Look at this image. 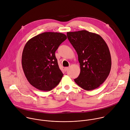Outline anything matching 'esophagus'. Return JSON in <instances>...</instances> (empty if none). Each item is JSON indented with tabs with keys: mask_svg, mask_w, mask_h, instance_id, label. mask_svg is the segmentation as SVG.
Returning a JSON list of instances; mask_svg holds the SVG:
<instances>
[{
	"mask_svg": "<svg viewBox=\"0 0 130 130\" xmlns=\"http://www.w3.org/2000/svg\"><path fill=\"white\" fill-rule=\"evenodd\" d=\"M68 69H69V68H68V67H65V68H64V70H65V71H67V70H68Z\"/></svg>",
	"mask_w": 130,
	"mask_h": 130,
	"instance_id": "1",
	"label": "esophagus"
}]
</instances>
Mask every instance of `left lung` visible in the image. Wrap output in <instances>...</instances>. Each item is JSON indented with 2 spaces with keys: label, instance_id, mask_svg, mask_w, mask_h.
Segmentation results:
<instances>
[{
  "label": "left lung",
  "instance_id": "1",
  "mask_svg": "<svg viewBox=\"0 0 130 130\" xmlns=\"http://www.w3.org/2000/svg\"><path fill=\"white\" fill-rule=\"evenodd\" d=\"M67 36L80 65V75L75 82L86 90L98 88L108 76L112 65L106 43L100 35L86 30L68 32Z\"/></svg>",
  "mask_w": 130,
  "mask_h": 130
}]
</instances>
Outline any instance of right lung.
<instances>
[{
  "mask_svg": "<svg viewBox=\"0 0 130 130\" xmlns=\"http://www.w3.org/2000/svg\"><path fill=\"white\" fill-rule=\"evenodd\" d=\"M66 39L63 33L47 32L33 37L26 44L22 67L27 80L36 88L50 91L60 83L63 74L55 52Z\"/></svg>",
  "mask_w": 130,
  "mask_h": 130,
  "instance_id": "right-lung-1",
  "label": "right lung"
}]
</instances>
